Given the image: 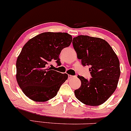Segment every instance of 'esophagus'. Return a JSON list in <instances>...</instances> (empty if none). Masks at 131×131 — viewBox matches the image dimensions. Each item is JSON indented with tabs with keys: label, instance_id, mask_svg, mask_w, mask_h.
Wrapping results in <instances>:
<instances>
[{
	"label": "esophagus",
	"instance_id": "esophagus-1",
	"mask_svg": "<svg viewBox=\"0 0 131 131\" xmlns=\"http://www.w3.org/2000/svg\"><path fill=\"white\" fill-rule=\"evenodd\" d=\"M73 77H74L73 76H72V75H68V78H69V79L72 78H73Z\"/></svg>",
	"mask_w": 131,
	"mask_h": 131
}]
</instances>
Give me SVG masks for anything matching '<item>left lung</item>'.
<instances>
[{"label":"left lung","mask_w":131,"mask_h":131,"mask_svg":"<svg viewBox=\"0 0 131 131\" xmlns=\"http://www.w3.org/2000/svg\"><path fill=\"white\" fill-rule=\"evenodd\" d=\"M73 46L83 66H90L92 78L78 76L81 85L75 90L77 99L88 106H99L107 101L117 89L120 76V61L107 41L99 38L80 35Z\"/></svg>","instance_id":"left-lung-1"}]
</instances>
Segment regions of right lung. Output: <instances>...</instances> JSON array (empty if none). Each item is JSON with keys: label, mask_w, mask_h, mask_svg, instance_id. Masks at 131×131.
Masks as SVG:
<instances>
[{"label": "right lung", "mask_w": 131, "mask_h": 131, "mask_svg": "<svg viewBox=\"0 0 131 131\" xmlns=\"http://www.w3.org/2000/svg\"><path fill=\"white\" fill-rule=\"evenodd\" d=\"M72 36L67 33L45 32L30 39L24 45L16 61V80L24 94L37 102H45L56 96L68 75L51 70L59 55L69 47Z\"/></svg>", "instance_id": "1"}]
</instances>
